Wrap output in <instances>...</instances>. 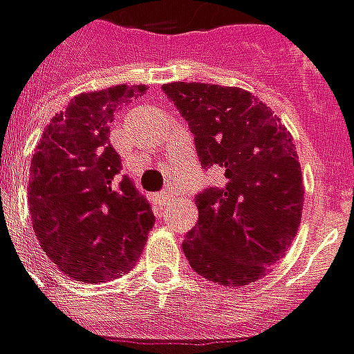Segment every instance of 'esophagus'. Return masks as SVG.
<instances>
[{
    "mask_svg": "<svg viewBox=\"0 0 354 354\" xmlns=\"http://www.w3.org/2000/svg\"><path fill=\"white\" fill-rule=\"evenodd\" d=\"M169 197H171V194H169L168 190L160 192V194H158V197H157V205H158V207L162 208L164 205H166V203L169 201Z\"/></svg>",
    "mask_w": 354,
    "mask_h": 354,
    "instance_id": "obj_1",
    "label": "esophagus"
}]
</instances>
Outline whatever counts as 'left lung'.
<instances>
[{"label": "left lung", "instance_id": "obj_1", "mask_svg": "<svg viewBox=\"0 0 354 354\" xmlns=\"http://www.w3.org/2000/svg\"><path fill=\"white\" fill-rule=\"evenodd\" d=\"M162 90L188 122L203 169H223L227 180L196 196L199 220L183 242L186 259L221 286L259 281L301 223L305 188L292 134L243 88L169 83Z\"/></svg>", "mask_w": 354, "mask_h": 354}]
</instances>
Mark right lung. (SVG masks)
Returning <instances> with one entry per match:
<instances>
[{
	"label": "right lung",
	"mask_w": 354,
	"mask_h": 354,
	"mask_svg": "<svg viewBox=\"0 0 354 354\" xmlns=\"http://www.w3.org/2000/svg\"><path fill=\"white\" fill-rule=\"evenodd\" d=\"M146 84L75 95L46 125L31 160L29 210L40 248L64 275L105 282L136 264L155 216L122 171L111 123Z\"/></svg>",
	"instance_id": "1"
}]
</instances>
